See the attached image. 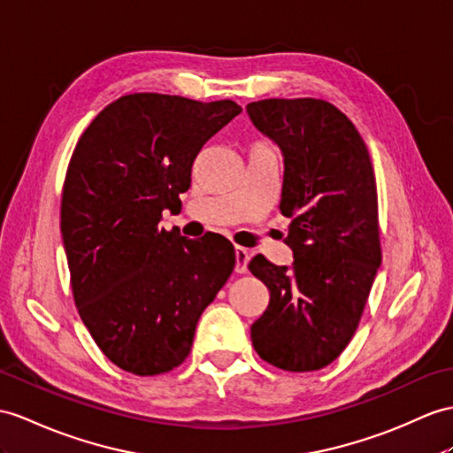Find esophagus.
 <instances>
[{
    "instance_id": "1",
    "label": "esophagus",
    "mask_w": 453,
    "mask_h": 453,
    "mask_svg": "<svg viewBox=\"0 0 453 453\" xmlns=\"http://www.w3.org/2000/svg\"><path fill=\"white\" fill-rule=\"evenodd\" d=\"M234 256H236V265H234V271L238 274H244L248 271V259H250V251L242 246L234 248Z\"/></svg>"
}]
</instances>
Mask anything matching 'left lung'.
Listing matches in <instances>:
<instances>
[{
	"mask_svg": "<svg viewBox=\"0 0 453 453\" xmlns=\"http://www.w3.org/2000/svg\"><path fill=\"white\" fill-rule=\"evenodd\" d=\"M282 153L280 211L292 217L284 244L292 265L263 256L250 271L269 288L251 342L271 365L323 369L349 344L380 267L377 182L365 142L333 104L263 99L246 107Z\"/></svg>",
	"mask_w": 453,
	"mask_h": 453,
	"instance_id": "8db88e82",
	"label": "left lung"
}]
</instances>
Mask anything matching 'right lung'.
Listing matches in <instances>:
<instances>
[{
    "mask_svg": "<svg viewBox=\"0 0 453 453\" xmlns=\"http://www.w3.org/2000/svg\"><path fill=\"white\" fill-rule=\"evenodd\" d=\"M242 113L130 94L84 130L65 176L61 234L74 303L99 349L128 372H167L190 354L196 325L234 269L223 236L190 240L159 228L180 207L203 143Z\"/></svg>",
    "mask_w": 453,
    "mask_h": 453,
    "instance_id": "1",
    "label": "right lung"
}]
</instances>
